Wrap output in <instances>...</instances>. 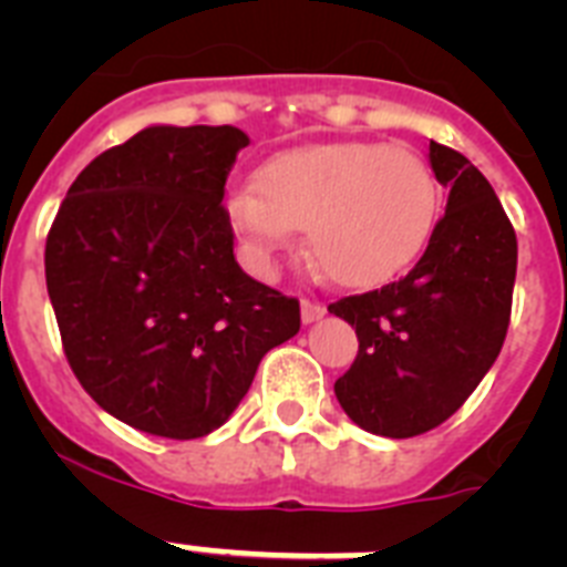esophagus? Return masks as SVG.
I'll list each match as a JSON object with an SVG mask.
<instances>
[{
  "mask_svg": "<svg viewBox=\"0 0 567 567\" xmlns=\"http://www.w3.org/2000/svg\"><path fill=\"white\" fill-rule=\"evenodd\" d=\"M323 315H327V307H323L320 300H312V298L300 300V318H303V323H315V320H320Z\"/></svg>",
  "mask_w": 567,
  "mask_h": 567,
  "instance_id": "1",
  "label": "esophagus"
}]
</instances>
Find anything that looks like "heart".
Returning a JSON list of instances; mask_svg holds the SVG:
<instances>
[{
  "label": "heart",
  "mask_w": 567,
  "mask_h": 567,
  "mask_svg": "<svg viewBox=\"0 0 567 567\" xmlns=\"http://www.w3.org/2000/svg\"><path fill=\"white\" fill-rule=\"evenodd\" d=\"M224 209L255 267L267 269L289 233L303 229L329 278L372 287L423 252L437 184L423 158L398 144H307L269 158L255 189H233Z\"/></svg>",
  "instance_id": "heart-1"
}]
</instances>
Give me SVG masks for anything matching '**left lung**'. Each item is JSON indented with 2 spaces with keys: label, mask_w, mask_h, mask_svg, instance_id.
Returning a JSON list of instances; mask_svg holds the SVG:
<instances>
[{
  "label": "left lung",
  "mask_w": 567,
  "mask_h": 567,
  "mask_svg": "<svg viewBox=\"0 0 567 567\" xmlns=\"http://www.w3.org/2000/svg\"><path fill=\"white\" fill-rule=\"evenodd\" d=\"M429 162L449 202L423 258L383 289L329 303L360 343L338 403L394 440L432 432L477 389L503 349L517 278V235L485 175L437 142Z\"/></svg>",
  "instance_id": "obj_1"
}]
</instances>
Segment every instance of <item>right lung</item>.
<instances>
[{
  "mask_svg": "<svg viewBox=\"0 0 567 567\" xmlns=\"http://www.w3.org/2000/svg\"><path fill=\"white\" fill-rule=\"evenodd\" d=\"M249 135L153 124L70 184L44 247L48 295L84 392L169 440L215 432L300 307L238 267L224 184Z\"/></svg>",
  "mask_w": 567,
  "mask_h": 567,
  "instance_id": "right-lung-1",
  "label": "right lung"
}]
</instances>
